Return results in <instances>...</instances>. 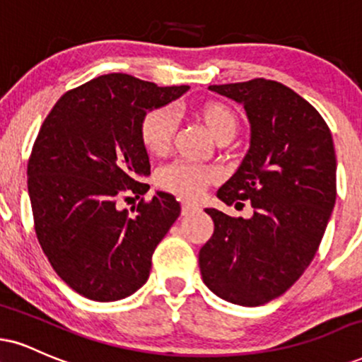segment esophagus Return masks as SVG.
Returning <instances> with one entry per match:
<instances>
[{"label": "esophagus", "instance_id": "esophagus-1", "mask_svg": "<svg viewBox=\"0 0 362 362\" xmlns=\"http://www.w3.org/2000/svg\"><path fill=\"white\" fill-rule=\"evenodd\" d=\"M197 211H200V207L199 206H195V204H192V202H182V214L184 216H189V214H192V212H197Z\"/></svg>", "mask_w": 362, "mask_h": 362}]
</instances>
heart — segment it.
<instances>
[{
  "label": "heart",
  "instance_id": "obj_1",
  "mask_svg": "<svg viewBox=\"0 0 362 362\" xmlns=\"http://www.w3.org/2000/svg\"><path fill=\"white\" fill-rule=\"evenodd\" d=\"M197 116L217 141L230 139L238 132V115L226 103L207 101L200 104L197 107ZM175 132V115L165 106H155L146 110L138 124V134L143 146L153 155L167 153L172 146ZM217 177H219V172L211 165L175 160L158 170L156 184L165 192L195 200L202 195L207 185L217 180Z\"/></svg>",
  "mask_w": 362,
  "mask_h": 362
}]
</instances>
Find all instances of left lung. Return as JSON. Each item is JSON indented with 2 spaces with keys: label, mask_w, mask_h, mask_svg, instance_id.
Segmentation results:
<instances>
[{
  "label": "left lung",
  "mask_w": 362,
  "mask_h": 362,
  "mask_svg": "<svg viewBox=\"0 0 362 362\" xmlns=\"http://www.w3.org/2000/svg\"><path fill=\"white\" fill-rule=\"evenodd\" d=\"M209 89L245 106L251 146L217 190L228 206L251 200V219L206 209L214 234L200 247L202 280L245 307L278 298L319 250L337 194L332 134L320 112L290 87L251 79Z\"/></svg>",
  "instance_id": "1"
}]
</instances>
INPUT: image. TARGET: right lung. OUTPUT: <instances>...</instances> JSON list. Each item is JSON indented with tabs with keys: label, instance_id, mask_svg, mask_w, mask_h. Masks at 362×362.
<instances>
[{
	"label": "right lung",
	"instance_id": "add662e5",
	"mask_svg": "<svg viewBox=\"0 0 362 362\" xmlns=\"http://www.w3.org/2000/svg\"><path fill=\"white\" fill-rule=\"evenodd\" d=\"M187 89L107 74L67 90L42 123L27 168L35 233L57 275L82 297L115 302L148 280L180 204L165 192L143 197L150 162L138 124ZM132 194L140 199L132 213L117 207Z\"/></svg>",
	"mask_w": 362,
	"mask_h": 362
}]
</instances>
